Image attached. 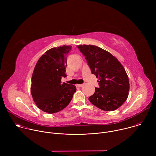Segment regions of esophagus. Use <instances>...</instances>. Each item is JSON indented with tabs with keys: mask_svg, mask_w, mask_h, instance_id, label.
I'll use <instances>...</instances> for the list:
<instances>
[{
	"mask_svg": "<svg viewBox=\"0 0 156 156\" xmlns=\"http://www.w3.org/2000/svg\"><path fill=\"white\" fill-rule=\"evenodd\" d=\"M83 86V84H76V86H77V87H82Z\"/></svg>",
	"mask_w": 156,
	"mask_h": 156,
	"instance_id": "obj_1",
	"label": "esophagus"
}]
</instances>
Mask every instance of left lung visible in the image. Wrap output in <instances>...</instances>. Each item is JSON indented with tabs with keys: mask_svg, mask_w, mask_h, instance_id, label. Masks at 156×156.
Masks as SVG:
<instances>
[{
	"mask_svg": "<svg viewBox=\"0 0 156 156\" xmlns=\"http://www.w3.org/2000/svg\"><path fill=\"white\" fill-rule=\"evenodd\" d=\"M85 56L92 74L99 78V87H95L89 98L91 104L105 111H114L127 99L129 83L121 63L110 52L94 45L77 46Z\"/></svg>",
	"mask_w": 156,
	"mask_h": 156,
	"instance_id": "8db88e82",
	"label": "left lung"
}]
</instances>
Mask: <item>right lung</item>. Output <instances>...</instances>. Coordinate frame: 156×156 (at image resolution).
Instances as JSON below:
<instances>
[{
	"label": "right lung",
	"instance_id": "1",
	"mask_svg": "<svg viewBox=\"0 0 156 156\" xmlns=\"http://www.w3.org/2000/svg\"><path fill=\"white\" fill-rule=\"evenodd\" d=\"M72 46H63L47 51L38 60L31 78V93L35 104L43 112L54 114L67 106L76 88L61 83L66 77V55Z\"/></svg>",
	"mask_w": 156,
	"mask_h": 156
}]
</instances>
